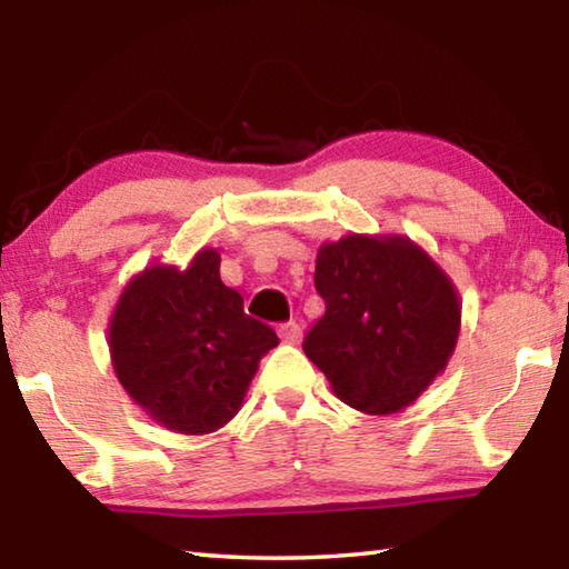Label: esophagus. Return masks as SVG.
<instances>
[{
  "instance_id": "obj_1",
  "label": "esophagus",
  "mask_w": 569,
  "mask_h": 569,
  "mask_svg": "<svg viewBox=\"0 0 569 569\" xmlns=\"http://www.w3.org/2000/svg\"><path fill=\"white\" fill-rule=\"evenodd\" d=\"M278 333H281V339L286 343H298V341H301V336H303V329H301V323H298V321H286V323L278 326Z\"/></svg>"
}]
</instances>
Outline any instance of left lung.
I'll return each instance as SVG.
<instances>
[{"label": "left lung", "mask_w": 569, "mask_h": 569, "mask_svg": "<svg viewBox=\"0 0 569 569\" xmlns=\"http://www.w3.org/2000/svg\"><path fill=\"white\" fill-rule=\"evenodd\" d=\"M316 291L326 313L303 351L343 403L393 413L447 369L461 303L449 276L403 236H346L323 243Z\"/></svg>", "instance_id": "left-lung-1"}]
</instances>
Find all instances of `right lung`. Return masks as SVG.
Wrapping results in <instances>:
<instances>
[{"label": "right lung", "instance_id": "right-lung-1", "mask_svg": "<svg viewBox=\"0 0 569 569\" xmlns=\"http://www.w3.org/2000/svg\"><path fill=\"white\" fill-rule=\"evenodd\" d=\"M110 356L122 389L178 435H210L236 417L278 336L246 313L206 248L186 271L150 266L124 286L110 319Z\"/></svg>", "mask_w": 569, "mask_h": 569}]
</instances>
